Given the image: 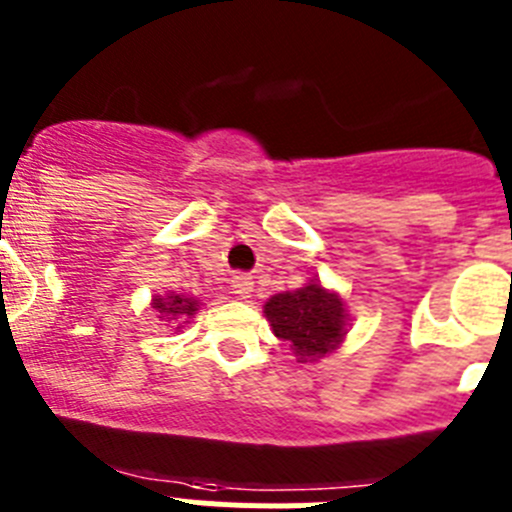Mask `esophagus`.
<instances>
[{
	"instance_id": "obj_1",
	"label": "esophagus",
	"mask_w": 512,
	"mask_h": 512,
	"mask_svg": "<svg viewBox=\"0 0 512 512\" xmlns=\"http://www.w3.org/2000/svg\"><path fill=\"white\" fill-rule=\"evenodd\" d=\"M231 287H233V294H238V297H246V294L253 289V279L248 274H236L231 279Z\"/></svg>"
}]
</instances>
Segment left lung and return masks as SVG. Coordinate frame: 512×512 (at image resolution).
<instances>
[{
    "label": "left lung",
    "instance_id": "obj_1",
    "mask_svg": "<svg viewBox=\"0 0 512 512\" xmlns=\"http://www.w3.org/2000/svg\"><path fill=\"white\" fill-rule=\"evenodd\" d=\"M274 335L289 342L299 360L322 358L337 348L345 335V307L337 294L320 284H309L299 292L276 294L264 307Z\"/></svg>",
    "mask_w": 512,
    "mask_h": 512
}]
</instances>
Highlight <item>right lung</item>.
I'll list each match as a JSON object with an SVG mask.
<instances>
[{
	"label": "right lung",
	"instance_id": "1",
	"mask_svg": "<svg viewBox=\"0 0 512 512\" xmlns=\"http://www.w3.org/2000/svg\"><path fill=\"white\" fill-rule=\"evenodd\" d=\"M154 309H157V312H162L167 320H172V317H177V314H185V317L195 314L198 302L190 297H182V294H170L167 299H162V297L154 299Z\"/></svg>",
	"mask_w": 512,
	"mask_h": 512
}]
</instances>
